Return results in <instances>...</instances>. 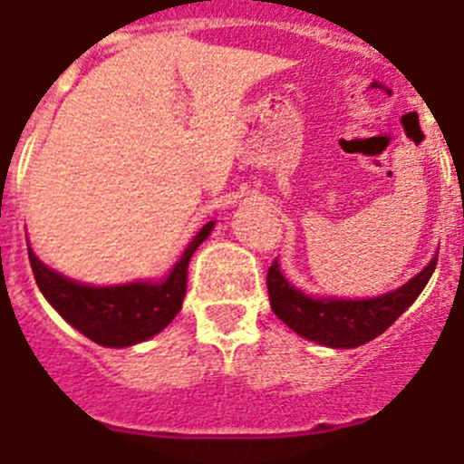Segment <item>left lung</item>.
Wrapping results in <instances>:
<instances>
[{
	"instance_id": "1",
	"label": "left lung",
	"mask_w": 464,
	"mask_h": 464,
	"mask_svg": "<svg viewBox=\"0 0 464 464\" xmlns=\"http://www.w3.org/2000/svg\"><path fill=\"white\" fill-rule=\"evenodd\" d=\"M437 268V256L411 277L406 285L376 299H313L285 280L277 261L266 276L271 308L289 329L299 336L329 345V348H357L381 336L397 317L420 296L427 280Z\"/></svg>"
}]
</instances>
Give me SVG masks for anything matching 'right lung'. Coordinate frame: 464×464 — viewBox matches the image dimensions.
<instances>
[{
	"instance_id": "right-lung-1",
	"label": "right lung",
	"mask_w": 464,
	"mask_h": 464,
	"mask_svg": "<svg viewBox=\"0 0 464 464\" xmlns=\"http://www.w3.org/2000/svg\"><path fill=\"white\" fill-rule=\"evenodd\" d=\"M215 221H208L177 261L163 282H130L116 287H91L70 277L34 256L30 247V266L46 301L70 322L76 332L104 348H128L163 332L182 310L187 296V273L193 252L209 236Z\"/></svg>"
}]
</instances>
